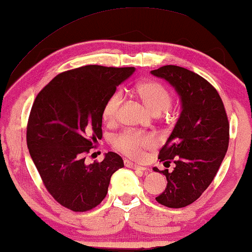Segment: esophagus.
Wrapping results in <instances>:
<instances>
[{"label": "esophagus", "instance_id": "1", "mask_svg": "<svg viewBox=\"0 0 252 252\" xmlns=\"http://www.w3.org/2000/svg\"><path fill=\"white\" fill-rule=\"evenodd\" d=\"M125 165H126L127 167L133 168V170H139V171H144V170H146V167L140 166V165H136V164H134V163H132V161H128V160H125Z\"/></svg>", "mask_w": 252, "mask_h": 252}]
</instances>
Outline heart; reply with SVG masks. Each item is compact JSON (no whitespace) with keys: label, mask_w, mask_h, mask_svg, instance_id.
<instances>
[{"label":"heart","mask_w":252,"mask_h":252,"mask_svg":"<svg viewBox=\"0 0 252 252\" xmlns=\"http://www.w3.org/2000/svg\"><path fill=\"white\" fill-rule=\"evenodd\" d=\"M134 91L155 115H159L172 104L171 92L159 81H140L135 85ZM122 99V94L116 92L105 102L103 106V119L106 123H112L117 119ZM155 144H156V139L151 134L137 132V130H126L118 134L113 139V147L134 159L142 157L144 150L151 149Z\"/></svg>","instance_id":"obj_1"}]
</instances>
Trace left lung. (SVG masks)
<instances>
[{
  "label": "left lung",
  "mask_w": 252,
  "mask_h": 252,
  "mask_svg": "<svg viewBox=\"0 0 252 252\" xmlns=\"http://www.w3.org/2000/svg\"><path fill=\"white\" fill-rule=\"evenodd\" d=\"M175 87L182 112L158 159L175 167L160 172L166 177L165 190L156 201L172 209L194 203L209 187L228 149L229 122L217 89L195 72L177 65L151 71Z\"/></svg>",
  "instance_id": "left-lung-1"
}]
</instances>
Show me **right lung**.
<instances>
[{"label":"right lung","mask_w":252,"mask_h":252,"mask_svg":"<svg viewBox=\"0 0 252 252\" xmlns=\"http://www.w3.org/2000/svg\"><path fill=\"white\" fill-rule=\"evenodd\" d=\"M134 70L86 65L62 72L34 99L27 148L48 192L71 211L96 208L111 175L124 167L123 158L112 151L99 163L85 159L102 139L103 106Z\"/></svg>","instance_id":"right-lung-1"}]
</instances>
